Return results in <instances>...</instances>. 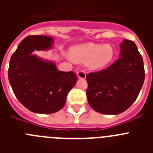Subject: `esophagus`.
Segmentation results:
<instances>
[{"label": "esophagus", "mask_w": 153, "mask_h": 153, "mask_svg": "<svg viewBox=\"0 0 153 153\" xmlns=\"http://www.w3.org/2000/svg\"><path fill=\"white\" fill-rule=\"evenodd\" d=\"M86 76V73L83 71V70H79L77 72V77L79 78V79H85Z\"/></svg>", "instance_id": "1"}]
</instances>
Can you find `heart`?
Wrapping results in <instances>:
<instances>
[{"mask_svg": "<svg viewBox=\"0 0 153 153\" xmlns=\"http://www.w3.org/2000/svg\"><path fill=\"white\" fill-rule=\"evenodd\" d=\"M115 52L110 44L87 43L73 47L70 56L77 63H86L90 70H97L104 68L111 63Z\"/></svg>", "mask_w": 153, "mask_h": 153, "instance_id": "b5f03b06", "label": "heart"}]
</instances>
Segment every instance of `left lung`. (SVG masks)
I'll list each match as a JSON object with an SVG mask.
<instances>
[{"label":"left lung","mask_w":153,"mask_h":153,"mask_svg":"<svg viewBox=\"0 0 153 153\" xmlns=\"http://www.w3.org/2000/svg\"><path fill=\"white\" fill-rule=\"evenodd\" d=\"M120 58L106 70L86 75V97L93 109L102 114L123 113L135 102L145 79L143 60L136 44L124 40Z\"/></svg>","instance_id":"left-lung-1"}]
</instances>
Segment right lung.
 <instances>
[{"label":"right lung","instance_id":"obj_1","mask_svg":"<svg viewBox=\"0 0 153 153\" xmlns=\"http://www.w3.org/2000/svg\"><path fill=\"white\" fill-rule=\"evenodd\" d=\"M53 42L51 36H27L10 60L8 79L13 93L23 106L35 113L50 114L60 110L77 81L73 71H60L54 62L31 54L34 51L51 49Z\"/></svg>","mask_w":153,"mask_h":153}]
</instances>
